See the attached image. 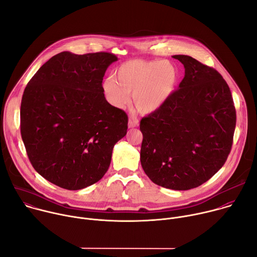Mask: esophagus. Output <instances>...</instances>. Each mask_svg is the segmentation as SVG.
<instances>
[{
  "mask_svg": "<svg viewBox=\"0 0 257 257\" xmlns=\"http://www.w3.org/2000/svg\"><path fill=\"white\" fill-rule=\"evenodd\" d=\"M138 124H139V121H138L137 119H132V118H130L129 121H128V127H129V128H134V127L138 126Z\"/></svg>",
  "mask_w": 257,
  "mask_h": 257,
  "instance_id": "obj_1",
  "label": "esophagus"
}]
</instances>
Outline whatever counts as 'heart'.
<instances>
[{
  "label": "heart",
  "mask_w": 257,
  "mask_h": 257,
  "mask_svg": "<svg viewBox=\"0 0 257 257\" xmlns=\"http://www.w3.org/2000/svg\"><path fill=\"white\" fill-rule=\"evenodd\" d=\"M179 71L170 61L130 60L120 65L114 77L108 76L102 83L107 101L122 108L130 102V94L141 113L156 112L174 92Z\"/></svg>",
  "instance_id": "obj_1"
}]
</instances>
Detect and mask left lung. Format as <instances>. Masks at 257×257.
I'll return each instance as SVG.
<instances>
[{
    "instance_id": "8db88e82",
    "label": "left lung",
    "mask_w": 257,
    "mask_h": 257,
    "mask_svg": "<svg viewBox=\"0 0 257 257\" xmlns=\"http://www.w3.org/2000/svg\"><path fill=\"white\" fill-rule=\"evenodd\" d=\"M185 76L169 99L140 121V162L155 184L189 190L226 163L233 144L236 109L219 73L190 56L175 55Z\"/></svg>"
}]
</instances>
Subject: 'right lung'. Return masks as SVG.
Listing matches in <instances>:
<instances>
[{
    "label": "right lung",
    "mask_w": 257,
    "mask_h": 257,
    "mask_svg": "<svg viewBox=\"0 0 257 257\" xmlns=\"http://www.w3.org/2000/svg\"><path fill=\"white\" fill-rule=\"evenodd\" d=\"M117 60L105 52H62L24 89L20 131L28 159L61 188L79 190L99 181L114 145L127 133V114L106 101L101 84L107 67Z\"/></svg>",
    "instance_id": "right-lung-1"
}]
</instances>
